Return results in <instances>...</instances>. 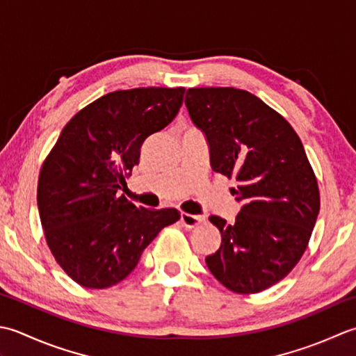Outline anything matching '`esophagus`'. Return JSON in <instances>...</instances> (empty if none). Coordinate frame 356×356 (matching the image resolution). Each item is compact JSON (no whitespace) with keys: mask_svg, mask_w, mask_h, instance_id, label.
<instances>
[{"mask_svg":"<svg viewBox=\"0 0 356 356\" xmlns=\"http://www.w3.org/2000/svg\"><path fill=\"white\" fill-rule=\"evenodd\" d=\"M204 221V216L201 215H191V213H181V222L187 229H193L200 226V224Z\"/></svg>","mask_w":356,"mask_h":356,"instance_id":"1","label":"esophagus"}]
</instances>
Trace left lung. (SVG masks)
<instances>
[{
  "label": "left lung",
  "instance_id": "left-lung-1",
  "mask_svg": "<svg viewBox=\"0 0 356 356\" xmlns=\"http://www.w3.org/2000/svg\"><path fill=\"white\" fill-rule=\"evenodd\" d=\"M192 121L207 136L210 165L234 178L243 202L235 222L212 215L221 245L206 264L235 293H258L286 278L306 252L320 212V188L300 136L250 92L192 87Z\"/></svg>",
  "mask_w": 356,
  "mask_h": 356
}]
</instances>
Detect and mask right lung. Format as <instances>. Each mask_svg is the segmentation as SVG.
<instances>
[{
	"label": "right lung",
	"mask_w": 356,
	"mask_h": 356,
	"mask_svg": "<svg viewBox=\"0 0 356 356\" xmlns=\"http://www.w3.org/2000/svg\"><path fill=\"white\" fill-rule=\"evenodd\" d=\"M184 87L111 92L81 108L41 165L38 210L55 261L79 286L107 289L132 272L177 209L136 207L120 195L143 143L172 122Z\"/></svg>",
	"instance_id": "right-lung-1"
}]
</instances>
